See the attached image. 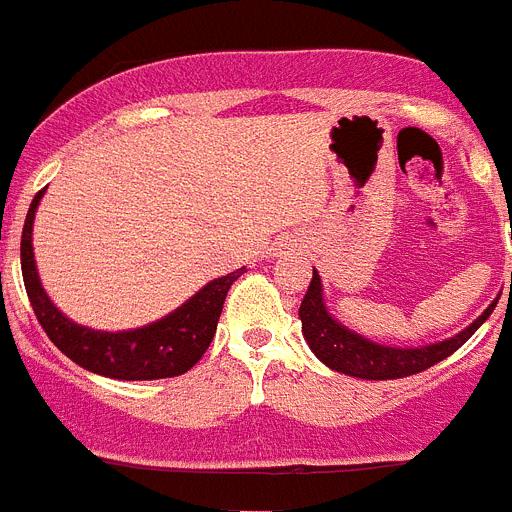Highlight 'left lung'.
Here are the masks:
<instances>
[{"label":"left lung","instance_id":"left-lung-1","mask_svg":"<svg viewBox=\"0 0 512 512\" xmlns=\"http://www.w3.org/2000/svg\"><path fill=\"white\" fill-rule=\"evenodd\" d=\"M512 292V282H510ZM497 300L487 305V310L479 315L474 323L459 330L456 336L443 338L436 343H425V346H384V343L372 341V338L361 336L341 320L333 318V312L325 307L323 297V282L320 274L312 269V282L307 287V295L300 305V320H302V336H305L307 346L328 369L333 372L348 374V377L359 379H400L410 377V374L425 372L428 366L438 364L446 356H451L459 346L474 336V330L485 323L495 310Z\"/></svg>","mask_w":512,"mask_h":512}]
</instances>
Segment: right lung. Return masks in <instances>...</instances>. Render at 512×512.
Instances as JSON below:
<instances>
[{
    "mask_svg": "<svg viewBox=\"0 0 512 512\" xmlns=\"http://www.w3.org/2000/svg\"><path fill=\"white\" fill-rule=\"evenodd\" d=\"M43 194L45 189L35 194V200L30 202V210H27L25 225H22L20 264L27 297L43 325L45 336L51 338L58 351H63L74 364L99 374V377L143 382V379L179 377V374L189 372L212 343L225 295H228L230 284L241 277L243 269H235L225 277L207 282L184 305L171 310L156 323L140 325L133 330H115V333L87 328V325L66 318L40 284L33 251V220Z\"/></svg>",
    "mask_w": 512,
    "mask_h": 512,
    "instance_id": "add662e5",
    "label": "right lung"
}]
</instances>
